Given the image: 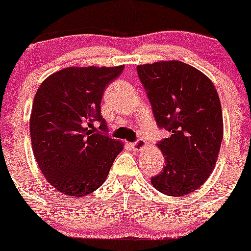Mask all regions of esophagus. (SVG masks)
I'll return each instance as SVG.
<instances>
[{"instance_id": "34e87169", "label": "esophagus", "mask_w": 251, "mask_h": 251, "mask_svg": "<svg viewBox=\"0 0 251 251\" xmlns=\"http://www.w3.org/2000/svg\"><path fill=\"white\" fill-rule=\"evenodd\" d=\"M131 146L132 149L135 150V151H142L143 149H145L146 146H148V143H146L144 139H138L137 142L132 143Z\"/></svg>"}]
</instances>
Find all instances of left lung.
<instances>
[{
  "label": "left lung",
  "mask_w": 251,
  "mask_h": 251,
  "mask_svg": "<svg viewBox=\"0 0 251 251\" xmlns=\"http://www.w3.org/2000/svg\"><path fill=\"white\" fill-rule=\"evenodd\" d=\"M157 125L171 133L157 144L165 158L152 185L164 195L194 192L211 175L223 139V117L214 83L181 61L137 67Z\"/></svg>",
  "instance_id": "left-lung-1"
}]
</instances>
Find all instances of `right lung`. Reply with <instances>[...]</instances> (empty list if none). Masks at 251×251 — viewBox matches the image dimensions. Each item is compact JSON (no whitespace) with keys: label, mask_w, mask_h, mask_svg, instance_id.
Segmentation results:
<instances>
[{"label":"right lung","mask_w":251,"mask_h":251,"mask_svg":"<svg viewBox=\"0 0 251 251\" xmlns=\"http://www.w3.org/2000/svg\"><path fill=\"white\" fill-rule=\"evenodd\" d=\"M124 71L117 67H68L40 85L31 108V148L50 185L70 198L96 191L107 178L124 144L112 139L101 116L103 91ZM99 121L102 132H96Z\"/></svg>","instance_id":"add662e5"}]
</instances>
